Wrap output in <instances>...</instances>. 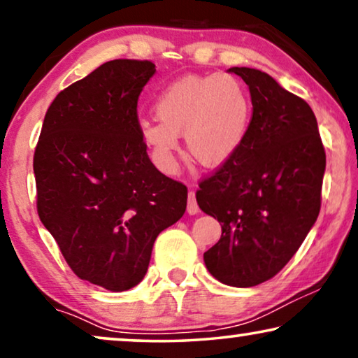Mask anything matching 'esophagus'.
I'll use <instances>...</instances> for the list:
<instances>
[{"label": "esophagus", "mask_w": 358, "mask_h": 358, "mask_svg": "<svg viewBox=\"0 0 358 358\" xmlns=\"http://www.w3.org/2000/svg\"><path fill=\"white\" fill-rule=\"evenodd\" d=\"M187 213L189 215H195L199 213V205H197V200H195V192L190 190L189 192V200H187Z\"/></svg>", "instance_id": "esophagus-1"}]
</instances>
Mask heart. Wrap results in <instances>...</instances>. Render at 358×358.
Instances as JSON below:
<instances>
[{"instance_id": "b5f03b06", "label": "heart", "mask_w": 358, "mask_h": 358, "mask_svg": "<svg viewBox=\"0 0 358 358\" xmlns=\"http://www.w3.org/2000/svg\"><path fill=\"white\" fill-rule=\"evenodd\" d=\"M158 124L141 122L140 135L164 173L176 169L178 136L205 168H220L241 148L251 122V101L239 80L220 75H189L169 85L156 97Z\"/></svg>"}]
</instances>
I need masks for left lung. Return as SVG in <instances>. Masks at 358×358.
Masks as SVG:
<instances>
[{"mask_svg":"<svg viewBox=\"0 0 358 358\" xmlns=\"http://www.w3.org/2000/svg\"><path fill=\"white\" fill-rule=\"evenodd\" d=\"M249 86L252 117L241 148L199 184V207L222 224L203 254L224 285L254 287L277 275L298 251L321 208L326 169L311 107L267 73L233 66Z\"/></svg>","mask_w":358,"mask_h":358,"instance_id":"left-lung-1","label":"left lung"}]
</instances>
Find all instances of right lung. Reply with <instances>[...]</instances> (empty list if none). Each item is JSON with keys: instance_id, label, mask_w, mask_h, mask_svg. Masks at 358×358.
<instances>
[{"instance_id": "obj_1", "label": "right lung", "mask_w": 358, "mask_h": 358, "mask_svg": "<svg viewBox=\"0 0 358 358\" xmlns=\"http://www.w3.org/2000/svg\"><path fill=\"white\" fill-rule=\"evenodd\" d=\"M148 60L107 62L48 107L34 153L37 212L81 280L125 292L143 280L158 234L182 217L187 187L151 163L138 96Z\"/></svg>"}]
</instances>
